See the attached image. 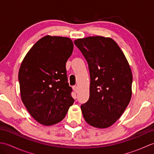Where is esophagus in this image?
Returning <instances> with one entry per match:
<instances>
[{
	"label": "esophagus",
	"mask_w": 154,
	"mask_h": 154,
	"mask_svg": "<svg viewBox=\"0 0 154 154\" xmlns=\"http://www.w3.org/2000/svg\"><path fill=\"white\" fill-rule=\"evenodd\" d=\"M73 91H75V93H77V91H78V87H77V85L73 86Z\"/></svg>",
	"instance_id": "34e87169"
}]
</instances>
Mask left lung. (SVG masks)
<instances>
[{
    "mask_svg": "<svg viewBox=\"0 0 154 154\" xmlns=\"http://www.w3.org/2000/svg\"><path fill=\"white\" fill-rule=\"evenodd\" d=\"M74 44L86 59L90 72V96L81 106L83 116L89 125L106 128L122 116L131 99V69L112 38L89 36Z\"/></svg>",
    "mask_w": 154,
    "mask_h": 154,
    "instance_id": "8db88e82",
    "label": "left lung"
}]
</instances>
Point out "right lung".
Wrapping results in <instances>:
<instances>
[{
	"instance_id": "obj_1",
	"label": "right lung",
	"mask_w": 154,
	"mask_h": 154,
	"mask_svg": "<svg viewBox=\"0 0 154 154\" xmlns=\"http://www.w3.org/2000/svg\"><path fill=\"white\" fill-rule=\"evenodd\" d=\"M73 50L70 38L45 35L28 51L20 67L22 103L44 126L60 122L74 103L65 68Z\"/></svg>"
}]
</instances>
